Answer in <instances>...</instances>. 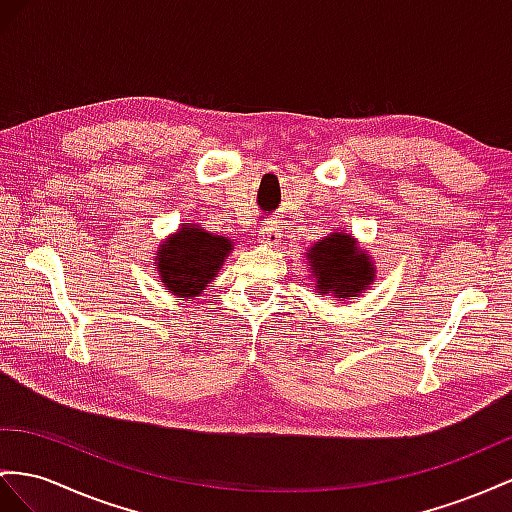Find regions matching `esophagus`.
<instances>
[{
	"label": "esophagus",
	"mask_w": 512,
	"mask_h": 512,
	"mask_svg": "<svg viewBox=\"0 0 512 512\" xmlns=\"http://www.w3.org/2000/svg\"><path fill=\"white\" fill-rule=\"evenodd\" d=\"M279 238H281V233H279L277 227H264V229H259V233H257L259 244H264V246H277Z\"/></svg>",
	"instance_id": "1"
}]
</instances>
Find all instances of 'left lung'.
I'll list each match as a JSON object with an SVG mask.
<instances>
[{"instance_id": "1", "label": "left lung", "mask_w": 512, "mask_h": 512, "mask_svg": "<svg viewBox=\"0 0 512 512\" xmlns=\"http://www.w3.org/2000/svg\"><path fill=\"white\" fill-rule=\"evenodd\" d=\"M311 287L333 300L359 298L376 279L374 257L359 246L352 233L335 229L307 248Z\"/></svg>"}]
</instances>
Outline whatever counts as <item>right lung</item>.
I'll return each mask as SVG.
<instances>
[{
  "instance_id": "1",
  "label": "right lung",
  "mask_w": 512,
  "mask_h": 512,
  "mask_svg": "<svg viewBox=\"0 0 512 512\" xmlns=\"http://www.w3.org/2000/svg\"><path fill=\"white\" fill-rule=\"evenodd\" d=\"M233 242L209 233L199 222H181L155 253L157 279L179 300L201 296L225 264Z\"/></svg>"
}]
</instances>
